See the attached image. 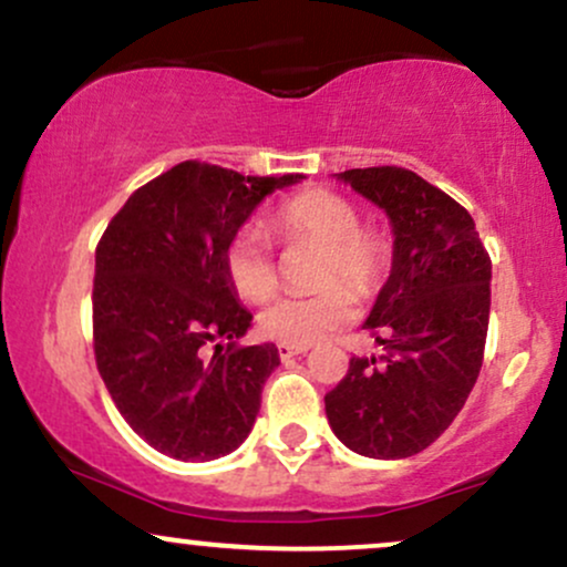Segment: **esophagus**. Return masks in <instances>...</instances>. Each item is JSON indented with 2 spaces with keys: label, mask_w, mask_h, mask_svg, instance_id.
<instances>
[{
  "label": "esophagus",
  "mask_w": 567,
  "mask_h": 567,
  "mask_svg": "<svg viewBox=\"0 0 567 567\" xmlns=\"http://www.w3.org/2000/svg\"><path fill=\"white\" fill-rule=\"evenodd\" d=\"M277 351H279V357H282V360H290V357L306 354V351H309V347H292V343H279Z\"/></svg>",
  "instance_id": "1"
}]
</instances>
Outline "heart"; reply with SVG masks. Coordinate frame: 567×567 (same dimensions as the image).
<instances>
[{
  "label": "heart",
  "mask_w": 567,
  "mask_h": 567,
  "mask_svg": "<svg viewBox=\"0 0 567 567\" xmlns=\"http://www.w3.org/2000/svg\"><path fill=\"white\" fill-rule=\"evenodd\" d=\"M269 229L282 243H309L324 250L320 285L333 289L317 296H285L271 301L258 317L266 338L292 347H311L333 333L354 315L351 292H370L386 266V243L379 234L360 229V213L341 194L328 188H306L279 202ZM224 269L231 288L247 301H266L277 290V261L258 229L245 226L226 243Z\"/></svg>",
  "instance_id": "1"
}]
</instances>
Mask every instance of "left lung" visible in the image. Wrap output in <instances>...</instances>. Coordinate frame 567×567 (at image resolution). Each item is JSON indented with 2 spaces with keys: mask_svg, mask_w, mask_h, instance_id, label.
I'll use <instances>...</instances> for the list:
<instances>
[{
  "mask_svg": "<svg viewBox=\"0 0 567 567\" xmlns=\"http://www.w3.org/2000/svg\"><path fill=\"white\" fill-rule=\"evenodd\" d=\"M386 213L392 271L362 328L383 354L351 357L324 413L349 451L408 458L426 451L464 408L491 315V258L458 202L402 167L336 173Z\"/></svg>",
  "mask_w": 567,
  "mask_h": 567,
  "instance_id": "8db88e82",
  "label": "left lung"
}]
</instances>
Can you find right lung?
<instances>
[{"instance_id": "obj_1", "label": "right lung", "mask_w": 567, "mask_h": 567, "mask_svg": "<svg viewBox=\"0 0 567 567\" xmlns=\"http://www.w3.org/2000/svg\"><path fill=\"white\" fill-rule=\"evenodd\" d=\"M301 178L181 162L133 192L97 243V373L154 451L213 461L237 451L256 424L279 351L237 347L252 315L226 277L224 250L269 194ZM207 342L217 343L210 361L200 354Z\"/></svg>"}]
</instances>
